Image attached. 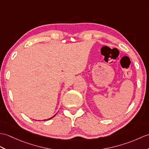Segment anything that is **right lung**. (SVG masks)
I'll list each match as a JSON object with an SVG mask.
<instances>
[{"label":"right lung","mask_w":149,"mask_h":149,"mask_svg":"<svg viewBox=\"0 0 149 149\" xmlns=\"http://www.w3.org/2000/svg\"><path fill=\"white\" fill-rule=\"evenodd\" d=\"M56 114H55V115H54V116H53V117H51V118H49V119H44L43 120H50L51 119H52V118H53V117H54L55 116H56Z\"/></svg>","instance_id":"1"}]
</instances>
